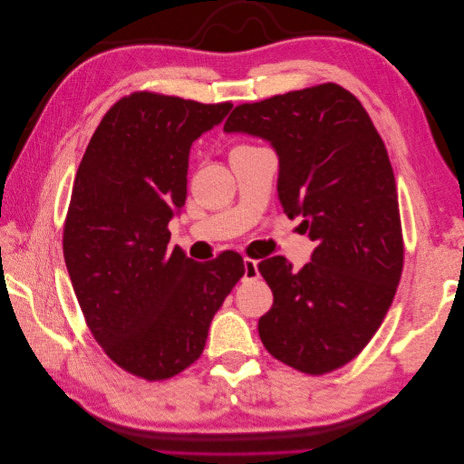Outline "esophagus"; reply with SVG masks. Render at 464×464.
Wrapping results in <instances>:
<instances>
[{"label":"esophagus","instance_id":"34e87169","mask_svg":"<svg viewBox=\"0 0 464 464\" xmlns=\"http://www.w3.org/2000/svg\"><path fill=\"white\" fill-rule=\"evenodd\" d=\"M244 269H246V273H244V278H246V280H256V278H259V269H257V261H256V259L246 257V259H244Z\"/></svg>","mask_w":464,"mask_h":464}]
</instances>
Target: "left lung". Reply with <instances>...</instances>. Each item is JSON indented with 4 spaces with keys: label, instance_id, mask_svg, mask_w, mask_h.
Returning <instances> with one entry per match:
<instances>
[{
    "label": "left lung",
    "instance_id": "1",
    "mask_svg": "<svg viewBox=\"0 0 464 464\" xmlns=\"http://www.w3.org/2000/svg\"><path fill=\"white\" fill-rule=\"evenodd\" d=\"M224 131L271 141L278 201L317 244L300 271L259 263L273 305L259 336L286 366L323 375L354 360L382 325L404 263L395 174L366 108L336 82L237 104Z\"/></svg>",
    "mask_w": 464,
    "mask_h": 464
}]
</instances>
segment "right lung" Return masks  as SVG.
<instances>
[{
	"instance_id": "obj_1",
	"label": "right lung",
	"mask_w": 464,
	"mask_h": 464,
	"mask_svg": "<svg viewBox=\"0 0 464 464\" xmlns=\"http://www.w3.org/2000/svg\"><path fill=\"white\" fill-rule=\"evenodd\" d=\"M230 102L137 91L91 137L63 224V259L96 343L121 370L162 382L203 353L210 321L246 273L224 251L198 263L170 247L168 222L188 198L191 143Z\"/></svg>"
}]
</instances>
